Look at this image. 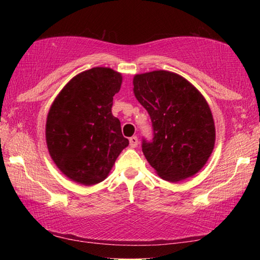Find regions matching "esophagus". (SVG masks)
Masks as SVG:
<instances>
[{"instance_id":"34e87169","label":"esophagus","mask_w":260,"mask_h":260,"mask_svg":"<svg viewBox=\"0 0 260 260\" xmlns=\"http://www.w3.org/2000/svg\"><path fill=\"white\" fill-rule=\"evenodd\" d=\"M138 144H139L138 138H136V136H132V138L129 139V146L132 148H136V147H138Z\"/></svg>"}]
</instances>
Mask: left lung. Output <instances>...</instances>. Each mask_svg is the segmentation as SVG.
I'll return each mask as SVG.
<instances>
[{"instance_id":"obj_1","label":"left lung","mask_w":260,"mask_h":260,"mask_svg":"<svg viewBox=\"0 0 260 260\" xmlns=\"http://www.w3.org/2000/svg\"><path fill=\"white\" fill-rule=\"evenodd\" d=\"M133 85L152 122V142L142 143L149 164L170 182L200 172L215 142L213 116L204 96L187 79L164 70L135 74Z\"/></svg>"}]
</instances>
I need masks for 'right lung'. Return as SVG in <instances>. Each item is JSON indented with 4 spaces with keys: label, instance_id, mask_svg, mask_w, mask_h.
<instances>
[{
    "label": "right lung",
    "instance_id": "1",
    "mask_svg": "<svg viewBox=\"0 0 260 260\" xmlns=\"http://www.w3.org/2000/svg\"><path fill=\"white\" fill-rule=\"evenodd\" d=\"M121 82V73L93 68L73 77L51 104L46 122L48 151L60 172L74 182H102L129 144L111 111Z\"/></svg>",
    "mask_w": 260,
    "mask_h": 260
}]
</instances>
